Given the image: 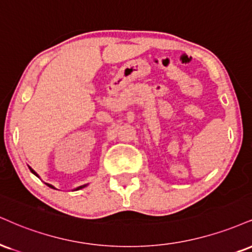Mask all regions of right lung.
I'll return each mask as SVG.
<instances>
[{"label": "right lung", "instance_id": "obj_1", "mask_svg": "<svg viewBox=\"0 0 252 252\" xmlns=\"http://www.w3.org/2000/svg\"><path fill=\"white\" fill-rule=\"evenodd\" d=\"M29 169H30V171H32V174H34L35 176H37V177H39V176L37 175V174H36V172L34 171V170H32V168H30V166H29ZM45 184H47V186L48 187H49V188H53V189H55V187H54V186H51V184H49V183H45ZM88 186V184H84V186H81V187H78V188H76V189H75V190H80V189H83V188L84 187H87Z\"/></svg>", "mask_w": 252, "mask_h": 252}]
</instances>
